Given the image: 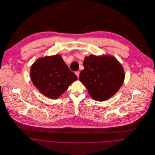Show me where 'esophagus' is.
Here are the masks:
<instances>
[{
  "label": "esophagus",
  "instance_id": "esophagus-1",
  "mask_svg": "<svg viewBox=\"0 0 155 155\" xmlns=\"http://www.w3.org/2000/svg\"><path fill=\"white\" fill-rule=\"evenodd\" d=\"M75 74L77 76V77H78V78H79V72H78V71H76V72H75Z\"/></svg>",
  "mask_w": 155,
  "mask_h": 155
}]
</instances>
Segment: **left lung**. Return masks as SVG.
I'll return each instance as SVG.
<instances>
[{
    "instance_id": "1",
    "label": "left lung",
    "mask_w": 155,
    "mask_h": 155,
    "mask_svg": "<svg viewBox=\"0 0 155 155\" xmlns=\"http://www.w3.org/2000/svg\"><path fill=\"white\" fill-rule=\"evenodd\" d=\"M84 67L79 80L97 101H103L112 97L124 81V70L113 56L90 55L85 58Z\"/></svg>"
}]
</instances>
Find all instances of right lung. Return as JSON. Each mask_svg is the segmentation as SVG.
<instances>
[{
  "label": "right lung",
  "mask_w": 155,
  "mask_h": 155,
  "mask_svg": "<svg viewBox=\"0 0 155 155\" xmlns=\"http://www.w3.org/2000/svg\"><path fill=\"white\" fill-rule=\"evenodd\" d=\"M30 77L41 94L51 99L58 98L78 79L58 54L36 60L31 67Z\"/></svg>",
  "instance_id": "add662e5"
}]
</instances>
